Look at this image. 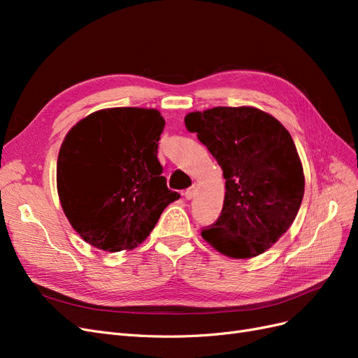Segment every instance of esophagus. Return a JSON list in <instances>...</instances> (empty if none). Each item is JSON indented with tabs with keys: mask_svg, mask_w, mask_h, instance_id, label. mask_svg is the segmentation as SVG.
Returning <instances> with one entry per match:
<instances>
[{
	"mask_svg": "<svg viewBox=\"0 0 358 358\" xmlns=\"http://www.w3.org/2000/svg\"><path fill=\"white\" fill-rule=\"evenodd\" d=\"M194 194H196V187H191V188H188L185 191V194H183V196H185L187 200H191L194 197Z\"/></svg>",
	"mask_w": 358,
	"mask_h": 358,
	"instance_id": "1",
	"label": "esophagus"
}]
</instances>
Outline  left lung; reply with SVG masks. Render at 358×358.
Returning <instances> with one entry per match:
<instances>
[{"label": "left lung", "mask_w": 358, "mask_h": 358, "mask_svg": "<svg viewBox=\"0 0 358 358\" xmlns=\"http://www.w3.org/2000/svg\"><path fill=\"white\" fill-rule=\"evenodd\" d=\"M185 125L225 179L221 216L201 231L203 239L237 259L263 254L289 229L305 194L291 134L276 117L249 106L191 112Z\"/></svg>", "instance_id": "left-lung-1"}]
</instances>
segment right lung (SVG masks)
I'll return each instance as SVG.
<instances>
[{
    "label": "right lung",
    "mask_w": 358,
    "mask_h": 358,
    "mask_svg": "<svg viewBox=\"0 0 358 358\" xmlns=\"http://www.w3.org/2000/svg\"><path fill=\"white\" fill-rule=\"evenodd\" d=\"M164 125L155 109L112 107L83 117L67 133L57 188L64 213L86 243L129 251L180 197L167 188L157 158Z\"/></svg>",
    "instance_id": "1"
}]
</instances>
